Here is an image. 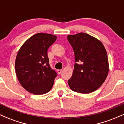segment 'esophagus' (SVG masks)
<instances>
[{
  "label": "esophagus",
  "mask_w": 124,
  "mask_h": 124,
  "mask_svg": "<svg viewBox=\"0 0 124 124\" xmlns=\"http://www.w3.org/2000/svg\"><path fill=\"white\" fill-rule=\"evenodd\" d=\"M57 72H58V74H60V73L62 72V70H61V69H58V70H57Z\"/></svg>",
  "instance_id": "34e87169"
}]
</instances>
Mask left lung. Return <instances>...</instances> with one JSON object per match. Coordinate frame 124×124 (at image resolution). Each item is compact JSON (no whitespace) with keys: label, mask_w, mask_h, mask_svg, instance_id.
<instances>
[{"label":"left lung","mask_w":124,"mask_h":124,"mask_svg":"<svg viewBox=\"0 0 124 124\" xmlns=\"http://www.w3.org/2000/svg\"><path fill=\"white\" fill-rule=\"evenodd\" d=\"M75 60L73 74L68 81L73 91L89 93L96 91L105 81L109 71L108 59L104 46L98 39L85 33L68 35Z\"/></svg>","instance_id":"8db88e82"}]
</instances>
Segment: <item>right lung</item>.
Returning <instances> with one entry per match:
<instances>
[{
    "mask_svg": "<svg viewBox=\"0 0 124 124\" xmlns=\"http://www.w3.org/2000/svg\"><path fill=\"white\" fill-rule=\"evenodd\" d=\"M57 37L39 33L31 36L19 50L15 61L17 79L30 93L42 95L52 88L57 73L50 66L47 49Z\"/></svg>",
    "mask_w": 124,
    "mask_h": 124,
    "instance_id": "right-lung-1",
    "label": "right lung"
}]
</instances>
